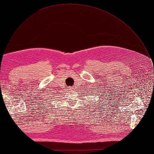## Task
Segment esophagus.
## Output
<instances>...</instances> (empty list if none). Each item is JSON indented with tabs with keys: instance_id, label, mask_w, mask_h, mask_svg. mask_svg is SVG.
<instances>
[{
	"instance_id": "esophagus-1",
	"label": "esophagus",
	"mask_w": 154,
	"mask_h": 154,
	"mask_svg": "<svg viewBox=\"0 0 154 154\" xmlns=\"http://www.w3.org/2000/svg\"><path fill=\"white\" fill-rule=\"evenodd\" d=\"M68 89L69 90H72L73 89V87H72V86H69V87H68Z\"/></svg>"
}]
</instances>
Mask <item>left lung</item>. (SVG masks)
I'll return each instance as SVG.
<instances>
[{
	"instance_id": "1",
	"label": "left lung",
	"mask_w": 154,
	"mask_h": 154,
	"mask_svg": "<svg viewBox=\"0 0 154 154\" xmlns=\"http://www.w3.org/2000/svg\"><path fill=\"white\" fill-rule=\"evenodd\" d=\"M104 94H106V93H104ZM111 94H112V93H111ZM99 95H100V96H99V97H100V98H103V96H107V95H103V94H102V93H101V92L100 93V94H99ZM100 99H99V101H100V100H100ZM104 99H106V97H105V98H104ZM103 100H104V103H106V100L103 99ZM99 101H98V102H99ZM99 103H100V102H99Z\"/></svg>"
}]
</instances>
